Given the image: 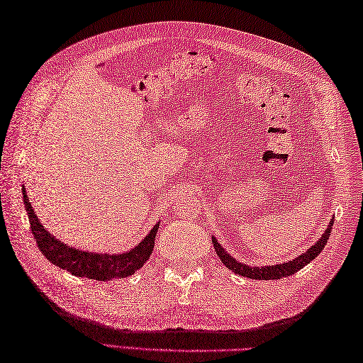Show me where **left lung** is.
Masks as SVG:
<instances>
[{
  "label": "left lung",
  "instance_id": "1",
  "mask_svg": "<svg viewBox=\"0 0 363 363\" xmlns=\"http://www.w3.org/2000/svg\"><path fill=\"white\" fill-rule=\"evenodd\" d=\"M333 223H334V218H331V222H330L328 228H326V231L323 233L320 240L315 245H313L311 248L300 255V257L291 260V262H286V263H281V264H272V267H248V264L238 263L222 248V246H220V243L216 240V238H212V243H214V248H216V252L220 257V260H222L225 267L228 269H231L233 272L240 274V276H243V277L254 279V280H277L281 277L293 276L294 272L302 269L305 264L314 260L317 255L320 254V251L325 248V245H326V242H328V238L331 235Z\"/></svg>",
  "mask_w": 363,
  "mask_h": 363
}]
</instances>
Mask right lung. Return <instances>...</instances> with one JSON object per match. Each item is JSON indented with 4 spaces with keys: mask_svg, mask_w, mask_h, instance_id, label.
Here are the masks:
<instances>
[{
    "mask_svg": "<svg viewBox=\"0 0 363 363\" xmlns=\"http://www.w3.org/2000/svg\"><path fill=\"white\" fill-rule=\"evenodd\" d=\"M23 199L26 211H28L29 216L32 234L35 242L38 245V250L50 263L57 264L58 268H63L69 272H72L74 276L87 277L94 280L123 279L135 274V271L143 267L147 259L151 257L158 225H155L151 229V233L145 237L143 242L129 252L115 255L84 252L72 248V246H66L63 242H60L58 238L52 237L50 233H48L46 229L43 228L37 214L33 212V208L24 188Z\"/></svg>",
    "mask_w": 363,
    "mask_h": 363,
    "instance_id": "obj_1",
    "label": "right lung"
}]
</instances>
